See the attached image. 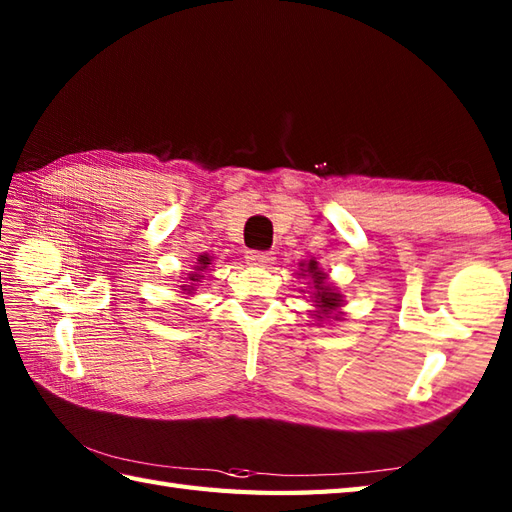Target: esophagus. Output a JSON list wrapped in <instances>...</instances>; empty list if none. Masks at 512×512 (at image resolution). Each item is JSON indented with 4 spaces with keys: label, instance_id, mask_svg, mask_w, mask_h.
I'll use <instances>...</instances> for the list:
<instances>
[{
    "label": "esophagus",
    "instance_id": "esophagus-1",
    "mask_svg": "<svg viewBox=\"0 0 512 512\" xmlns=\"http://www.w3.org/2000/svg\"><path fill=\"white\" fill-rule=\"evenodd\" d=\"M275 253H268V250H248L246 253V264L250 266H268L273 264Z\"/></svg>",
    "mask_w": 512,
    "mask_h": 512
}]
</instances>
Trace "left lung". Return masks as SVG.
Segmentation results:
<instances>
[{
    "label": "left lung",
    "instance_id": "1",
    "mask_svg": "<svg viewBox=\"0 0 512 512\" xmlns=\"http://www.w3.org/2000/svg\"><path fill=\"white\" fill-rule=\"evenodd\" d=\"M301 277H310L312 279V317L317 321H323V319H334L339 321L341 319V306H343V295L339 290H336L334 286H330L328 281V275L323 273V270L319 268L317 259H310L308 264H301Z\"/></svg>",
    "mask_w": 512,
    "mask_h": 512
}]
</instances>
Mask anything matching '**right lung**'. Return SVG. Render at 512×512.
Instances as JSON below:
<instances>
[{
  "label": "right lung",
  "instance_id": "obj_1",
  "mask_svg": "<svg viewBox=\"0 0 512 512\" xmlns=\"http://www.w3.org/2000/svg\"><path fill=\"white\" fill-rule=\"evenodd\" d=\"M209 264H211V257L209 255H200L198 257V266H193V273H189L187 277H184L180 290L184 292V295H195V288H198V281L204 277L202 273L204 270H209Z\"/></svg>",
  "mask_w": 512,
  "mask_h": 512
}]
</instances>
